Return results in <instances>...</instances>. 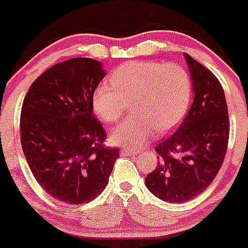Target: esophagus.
Returning <instances> with one entry per match:
<instances>
[{
	"mask_svg": "<svg viewBox=\"0 0 248 248\" xmlns=\"http://www.w3.org/2000/svg\"><path fill=\"white\" fill-rule=\"evenodd\" d=\"M138 152L139 151H136V150L123 147V149L120 150V155L122 156H135V155H138Z\"/></svg>",
	"mask_w": 248,
	"mask_h": 248,
	"instance_id": "esophagus-1",
	"label": "esophagus"
}]
</instances>
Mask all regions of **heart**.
Listing matches in <instances>:
<instances>
[{
    "label": "heart",
    "mask_w": 248,
    "mask_h": 248,
    "mask_svg": "<svg viewBox=\"0 0 248 248\" xmlns=\"http://www.w3.org/2000/svg\"><path fill=\"white\" fill-rule=\"evenodd\" d=\"M192 98V79L185 67L165 61H131L97 86L92 94L94 112L104 123H117L131 103L134 115L113 129L117 145L139 147L155 130L165 134L185 118Z\"/></svg>",
    "instance_id": "obj_1"
}]
</instances>
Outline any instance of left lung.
<instances>
[{
    "mask_svg": "<svg viewBox=\"0 0 248 248\" xmlns=\"http://www.w3.org/2000/svg\"><path fill=\"white\" fill-rule=\"evenodd\" d=\"M185 58L194 99L176 133L155 146L157 167L145 178L150 192L170 203H185L209 187L224 162L230 133L221 83L201 62Z\"/></svg>",
    "mask_w": 248,
    "mask_h": 248,
    "instance_id": "left-lung-1",
    "label": "left lung"
}]
</instances>
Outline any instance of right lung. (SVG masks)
Instances as JSON below:
<instances>
[{"label": "right lung", "mask_w": 248, "mask_h": 248, "mask_svg": "<svg viewBox=\"0 0 248 248\" xmlns=\"http://www.w3.org/2000/svg\"><path fill=\"white\" fill-rule=\"evenodd\" d=\"M106 72L99 61L74 58L31 83L20 112V144L36 182L53 198L85 204L106 188L119 150L104 146L106 131L92 94Z\"/></svg>", "instance_id": "1"}]
</instances>
